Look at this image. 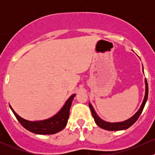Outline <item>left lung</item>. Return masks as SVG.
I'll list each match as a JSON object with an SVG mask.
<instances>
[{
    "mask_svg": "<svg viewBox=\"0 0 155 155\" xmlns=\"http://www.w3.org/2000/svg\"><path fill=\"white\" fill-rule=\"evenodd\" d=\"M145 95L144 100H143V104H142L141 107L139 109L138 112L132 117V118H129L127 121H123V122H118V123H110V122H107V121H104L101 119V118L98 117V115H97L96 112H95L94 109L92 107L91 104L89 103V107H90L92 115H93L94 118V121L96 122V124H97L100 127H101L102 129L107 130H125L129 128L130 127L132 126L136 121H137V119L139 118V117L141 115L142 112H143V109H144L145 104L146 103L147 99H148V83H147V80L145 79Z\"/></svg>",
    "mask_w": 155,
    "mask_h": 155,
    "instance_id": "1",
    "label": "left lung"
}]
</instances>
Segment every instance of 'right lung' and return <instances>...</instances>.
Here are the masks:
<instances>
[{"label":"right lung","mask_w":155,"mask_h":155,"mask_svg":"<svg viewBox=\"0 0 155 155\" xmlns=\"http://www.w3.org/2000/svg\"><path fill=\"white\" fill-rule=\"evenodd\" d=\"M75 95L73 94L65 103L64 106L60 110V112L56 114L54 116L48 118V119L43 120L40 121H30L28 120L21 118L19 115L15 113V111L12 109V112L15 115L20 124H21L26 130L37 134H43V135H48V134H54L59 131L62 130L68 124V121L70 115V109L71 107L72 101L74 98Z\"/></svg>","instance_id":"obj_1"}]
</instances>
